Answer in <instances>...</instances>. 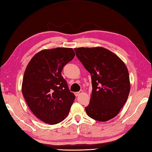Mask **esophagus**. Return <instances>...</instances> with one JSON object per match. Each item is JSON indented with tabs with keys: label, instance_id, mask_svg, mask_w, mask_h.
Listing matches in <instances>:
<instances>
[{
	"label": "esophagus",
	"instance_id": "obj_1",
	"mask_svg": "<svg viewBox=\"0 0 152 152\" xmlns=\"http://www.w3.org/2000/svg\"><path fill=\"white\" fill-rule=\"evenodd\" d=\"M82 93H83V91H82V90H81V91H80L78 92H76L75 93H74V94H75L76 96H80V95H81Z\"/></svg>",
	"mask_w": 152,
	"mask_h": 152
}]
</instances>
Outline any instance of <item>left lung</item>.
<instances>
[{
    "mask_svg": "<svg viewBox=\"0 0 152 152\" xmlns=\"http://www.w3.org/2000/svg\"><path fill=\"white\" fill-rule=\"evenodd\" d=\"M91 76L92 93L85 108L90 118L106 121L118 114L128 99L131 85L127 68L120 58L102 47L74 48Z\"/></svg>",
    "mask_w": 152,
    "mask_h": 152,
    "instance_id": "8db88e82",
    "label": "left lung"
}]
</instances>
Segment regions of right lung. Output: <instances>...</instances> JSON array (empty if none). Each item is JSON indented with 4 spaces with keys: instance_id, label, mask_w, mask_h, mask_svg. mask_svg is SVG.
<instances>
[{
    "instance_id": "obj_1",
    "label": "right lung",
    "mask_w": 152,
    "mask_h": 152,
    "mask_svg": "<svg viewBox=\"0 0 152 152\" xmlns=\"http://www.w3.org/2000/svg\"><path fill=\"white\" fill-rule=\"evenodd\" d=\"M75 56L72 48L43 50L31 59L25 69L22 93L31 112L50 125L69 114L75 95L61 76L64 66Z\"/></svg>"
}]
</instances>
